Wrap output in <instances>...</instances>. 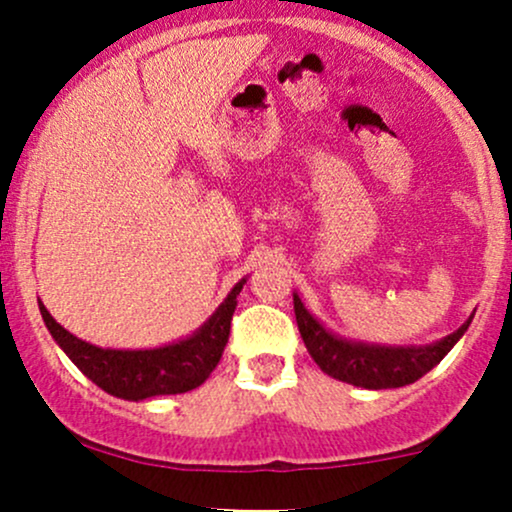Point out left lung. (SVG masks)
<instances>
[{
  "instance_id": "8db88e82",
  "label": "left lung",
  "mask_w": 512,
  "mask_h": 512,
  "mask_svg": "<svg viewBox=\"0 0 512 512\" xmlns=\"http://www.w3.org/2000/svg\"><path fill=\"white\" fill-rule=\"evenodd\" d=\"M293 310H296L298 332H301L305 349L322 373L332 375L342 383L366 387V390H387V387L416 383L421 375L436 368L448 356V351L460 342L474 317L469 315L460 330L448 334L440 342L424 346H385L356 342V339L330 332L305 308L298 293H293Z\"/></svg>"
}]
</instances>
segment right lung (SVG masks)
I'll return each instance as SVG.
<instances>
[{"mask_svg": "<svg viewBox=\"0 0 512 512\" xmlns=\"http://www.w3.org/2000/svg\"><path fill=\"white\" fill-rule=\"evenodd\" d=\"M245 281L248 279H240L233 286L209 320L190 337L156 349H103L88 344L64 330L40 301L38 308L52 339L88 380H93L108 395L139 402L158 395L190 392L209 378L211 370L219 366L228 344L231 320Z\"/></svg>", "mask_w": 512, "mask_h": 512, "instance_id": "obj_1", "label": "right lung"}]
</instances>
